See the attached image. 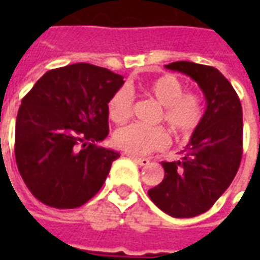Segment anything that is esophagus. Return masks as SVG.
Segmentation results:
<instances>
[{
    "mask_svg": "<svg viewBox=\"0 0 260 260\" xmlns=\"http://www.w3.org/2000/svg\"><path fill=\"white\" fill-rule=\"evenodd\" d=\"M129 158H132V160H134V161H135L136 164H139V166H146V164H149V161H150L149 158L136 157V156H132V154H131V156H129Z\"/></svg>",
    "mask_w": 260,
    "mask_h": 260,
    "instance_id": "34e87169",
    "label": "esophagus"
}]
</instances>
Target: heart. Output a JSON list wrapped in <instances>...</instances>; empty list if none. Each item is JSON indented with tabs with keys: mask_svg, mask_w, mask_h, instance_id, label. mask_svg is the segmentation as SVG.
<instances>
[{
	"mask_svg": "<svg viewBox=\"0 0 260 260\" xmlns=\"http://www.w3.org/2000/svg\"><path fill=\"white\" fill-rule=\"evenodd\" d=\"M184 90V83L174 75H163L142 86V91L161 106L160 119L175 134L191 132L201 122L203 113L201 96ZM131 114L132 93L128 89H119L108 102V117L119 124L129 118ZM113 141L121 150L142 156L164 149L169 143V136L161 126L129 124L115 131Z\"/></svg>",
	"mask_w": 260,
	"mask_h": 260,
	"instance_id": "1",
	"label": "heart"
}]
</instances>
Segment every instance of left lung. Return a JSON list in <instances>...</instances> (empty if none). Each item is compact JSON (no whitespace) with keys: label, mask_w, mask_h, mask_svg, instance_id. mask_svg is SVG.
I'll use <instances>...</instances> for the list:
<instances>
[{"label":"left lung","mask_w":260,"mask_h":260,"mask_svg":"<svg viewBox=\"0 0 260 260\" xmlns=\"http://www.w3.org/2000/svg\"><path fill=\"white\" fill-rule=\"evenodd\" d=\"M166 68L189 76L206 99V111L178 161H163V181L149 189L153 203L171 217L207 212L234 180L242 157V107L218 69L189 61Z\"/></svg>","instance_id":"obj_1"}]
</instances>
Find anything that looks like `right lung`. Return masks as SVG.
<instances>
[{
    "instance_id": "1",
    "label": "right lung",
    "mask_w": 260,
    "mask_h": 260,
    "mask_svg": "<svg viewBox=\"0 0 260 260\" xmlns=\"http://www.w3.org/2000/svg\"><path fill=\"white\" fill-rule=\"evenodd\" d=\"M124 76L96 65L51 69L23 97L15 158L33 196L55 209L90 201L119 153L97 146L108 135V102Z\"/></svg>"
}]
</instances>
